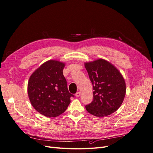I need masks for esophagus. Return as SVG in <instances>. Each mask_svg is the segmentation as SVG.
<instances>
[{
	"label": "esophagus",
	"mask_w": 153,
	"mask_h": 153,
	"mask_svg": "<svg viewBox=\"0 0 153 153\" xmlns=\"http://www.w3.org/2000/svg\"><path fill=\"white\" fill-rule=\"evenodd\" d=\"M80 95H81V93H80L79 92H77V93L76 94V97H79V96H80Z\"/></svg>",
	"instance_id": "esophagus-1"
}]
</instances>
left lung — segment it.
Returning a JSON list of instances; mask_svg holds the SVG:
<instances>
[{"label":"left lung","mask_w":153,"mask_h":153,"mask_svg":"<svg viewBox=\"0 0 153 153\" xmlns=\"http://www.w3.org/2000/svg\"><path fill=\"white\" fill-rule=\"evenodd\" d=\"M93 85V100L87 111L98 117L108 116L121 106L126 94L125 79L118 69L107 60L84 63Z\"/></svg>","instance_id":"8db88e82"}]
</instances>
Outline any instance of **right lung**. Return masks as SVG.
Returning a JSON list of instances; mask_svg holds the SVG:
<instances>
[{
  "mask_svg": "<svg viewBox=\"0 0 153 153\" xmlns=\"http://www.w3.org/2000/svg\"><path fill=\"white\" fill-rule=\"evenodd\" d=\"M65 63L49 60L31 75L28 82V95L31 105L40 114L56 117L66 111L71 102L66 80L63 75Z\"/></svg>",
  "mask_w": 153,
  "mask_h": 153,
  "instance_id": "add662e5",
  "label": "right lung"
}]
</instances>
